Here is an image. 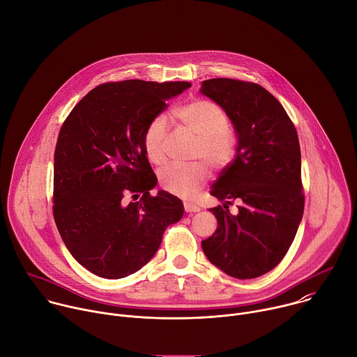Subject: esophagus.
<instances>
[{
  "mask_svg": "<svg viewBox=\"0 0 357 357\" xmlns=\"http://www.w3.org/2000/svg\"><path fill=\"white\" fill-rule=\"evenodd\" d=\"M201 208L192 202H184V211L185 212H198Z\"/></svg>",
  "mask_w": 357,
  "mask_h": 357,
  "instance_id": "1",
  "label": "esophagus"
}]
</instances>
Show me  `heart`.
Listing matches in <instances>:
<instances>
[{"label":"heart","mask_w":357,"mask_h":357,"mask_svg":"<svg viewBox=\"0 0 357 357\" xmlns=\"http://www.w3.org/2000/svg\"><path fill=\"white\" fill-rule=\"evenodd\" d=\"M180 125L198 137L194 159L204 160L212 170L221 172L231 165L236 155L238 137L229 128V116L218 104L208 100H192L174 111ZM167 122L163 116H155L142 135V146L152 165L166 162ZM208 169L204 163L188 166L170 165L160 170V187L181 198L192 197L206 181Z\"/></svg>","instance_id":"1"}]
</instances>
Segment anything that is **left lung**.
Here are the masks:
<instances>
[{"label":"left lung","instance_id":"left-lung-1","mask_svg":"<svg viewBox=\"0 0 357 357\" xmlns=\"http://www.w3.org/2000/svg\"><path fill=\"white\" fill-rule=\"evenodd\" d=\"M199 91L227 111L238 136L234 162L211 188L224 201L209 208L218 228L201 246L231 277L255 278L286 256L303 218L298 135L278 100L256 83L211 79ZM234 200L236 214L229 211Z\"/></svg>","mask_w":357,"mask_h":357}]
</instances>
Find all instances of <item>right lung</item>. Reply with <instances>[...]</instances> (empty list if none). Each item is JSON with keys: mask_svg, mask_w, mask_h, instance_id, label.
<instances>
[{"mask_svg": "<svg viewBox=\"0 0 357 357\" xmlns=\"http://www.w3.org/2000/svg\"><path fill=\"white\" fill-rule=\"evenodd\" d=\"M188 87L187 82L104 83L63 122L54 151L53 217L71 256L93 274L115 280L137 271L158 252L166 228L181 220V199L149 192L158 178L142 135L166 101ZM128 193L135 202L124 199Z\"/></svg>", "mask_w": 357, "mask_h": 357, "instance_id": "right-lung-1", "label": "right lung"}]
</instances>
